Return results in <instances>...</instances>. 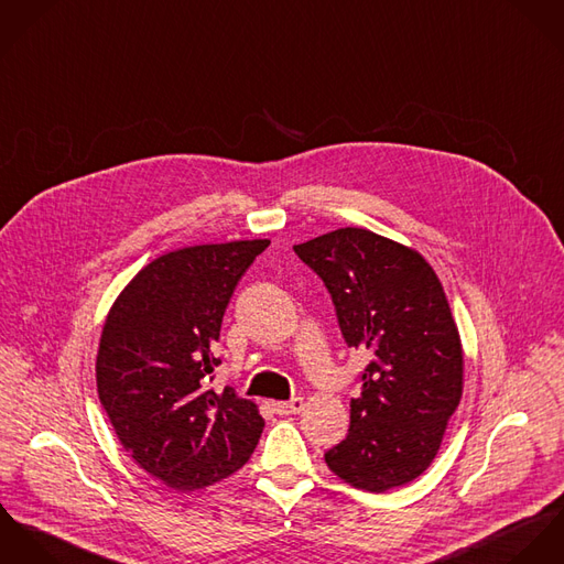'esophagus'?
<instances>
[{"instance_id":"esophagus-1","label":"esophagus","mask_w":564,"mask_h":564,"mask_svg":"<svg viewBox=\"0 0 564 564\" xmlns=\"http://www.w3.org/2000/svg\"><path fill=\"white\" fill-rule=\"evenodd\" d=\"M303 406H305L303 398H294L288 402H272V409L276 415H296L303 411Z\"/></svg>"}]
</instances>
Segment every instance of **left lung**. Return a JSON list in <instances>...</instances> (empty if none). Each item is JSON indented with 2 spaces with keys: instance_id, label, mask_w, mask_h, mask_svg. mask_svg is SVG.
Masks as SVG:
<instances>
[{
  "instance_id": "obj_1",
  "label": "left lung",
  "mask_w": 564,
  "mask_h": 564,
  "mask_svg": "<svg viewBox=\"0 0 564 564\" xmlns=\"http://www.w3.org/2000/svg\"><path fill=\"white\" fill-rule=\"evenodd\" d=\"M330 292L350 348L372 352L350 400V431L324 454L355 489L382 494L422 476L463 395V346L422 252L359 227L296 245Z\"/></svg>"
}]
</instances>
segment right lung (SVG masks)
<instances>
[{
    "instance_id": "add662e5",
    "label": "right lung",
    "mask_w": 564,
    "mask_h": 564,
    "mask_svg": "<svg viewBox=\"0 0 564 564\" xmlns=\"http://www.w3.org/2000/svg\"><path fill=\"white\" fill-rule=\"evenodd\" d=\"M270 240L166 252L112 303L97 350V393L127 454L175 491L238 471L263 431L252 400L207 389L229 299Z\"/></svg>"
}]
</instances>
